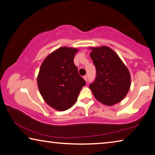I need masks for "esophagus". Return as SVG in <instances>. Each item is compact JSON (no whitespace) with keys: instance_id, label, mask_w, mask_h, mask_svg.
Listing matches in <instances>:
<instances>
[{"instance_id":"obj_1","label":"esophagus","mask_w":155,"mask_h":155,"mask_svg":"<svg viewBox=\"0 0 155 155\" xmlns=\"http://www.w3.org/2000/svg\"><path fill=\"white\" fill-rule=\"evenodd\" d=\"M83 78H84V80H85V81H87V75L84 76V77H83Z\"/></svg>"}]
</instances>
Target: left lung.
<instances>
[{
	"label": "left lung",
	"instance_id": "1",
	"mask_svg": "<svg viewBox=\"0 0 155 155\" xmlns=\"http://www.w3.org/2000/svg\"><path fill=\"white\" fill-rule=\"evenodd\" d=\"M96 68L95 81L90 85L97 101L113 106L124 99L130 90V72L114 50L106 46L90 47Z\"/></svg>",
	"mask_w": 155,
	"mask_h": 155
}]
</instances>
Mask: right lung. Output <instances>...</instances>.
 <instances>
[{
    "label": "right lung",
    "instance_id": "add662e5",
    "mask_svg": "<svg viewBox=\"0 0 155 155\" xmlns=\"http://www.w3.org/2000/svg\"><path fill=\"white\" fill-rule=\"evenodd\" d=\"M78 48L62 46L47 56L41 64L37 83L44 101L57 111L74 105L85 81L74 64Z\"/></svg>",
    "mask_w": 155,
    "mask_h": 155
}]
</instances>
